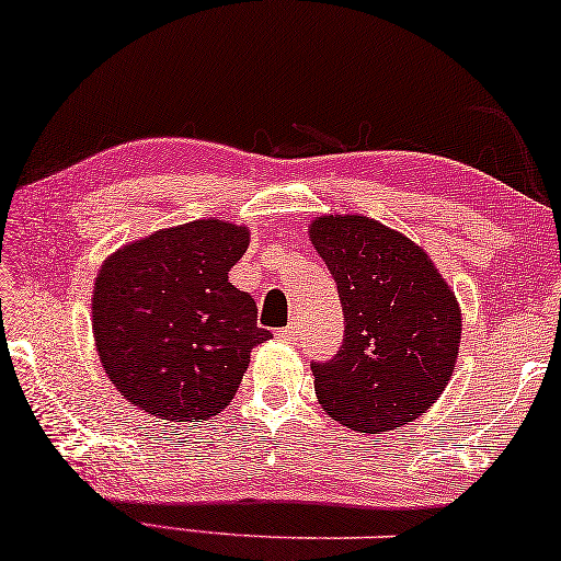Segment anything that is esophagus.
Masks as SVG:
<instances>
[{"instance_id": "1", "label": "esophagus", "mask_w": 561, "mask_h": 561, "mask_svg": "<svg viewBox=\"0 0 561 561\" xmlns=\"http://www.w3.org/2000/svg\"><path fill=\"white\" fill-rule=\"evenodd\" d=\"M275 335H278L280 341H296L298 339V325L290 323V325H286V329L275 331Z\"/></svg>"}]
</instances>
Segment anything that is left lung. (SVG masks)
Wrapping results in <instances>:
<instances>
[{
    "label": "left lung",
    "mask_w": 561,
    "mask_h": 561,
    "mask_svg": "<svg viewBox=\"0 0 561 561\" xmlns=\"http://www.w3.org/2000/svg\"><path fill=\"white\" fill-rule=\"evenodd\" d=\"M310 243L339 286L343 346L310 364L331 419L360 434L409 424L436 403L454 374L461 310L413 240L366 215H321Z\"/></svg>",
    "instance_id": "left-lung-1"
}]
</instances>
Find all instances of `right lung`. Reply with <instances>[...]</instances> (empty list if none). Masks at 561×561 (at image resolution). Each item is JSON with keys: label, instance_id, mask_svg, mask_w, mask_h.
<instances>
[{"label": "right lung", "instance_id": "obj_1", "mask_svg": "<svg viewBox=\"0 0 561 561\" xmlns=\"http://www.w3.org/2000/svg\"><path fill=\"white\" fill-rule=\"evenodd\" d=\"M251 232L193 220L135 240L98 273L92 333L115 389L150 416L210 419L228 407L251 351L268 341L257 308L228 280Z\"/></svg>", "mask_w": 561, "mask_h": 561}]
</instances>
